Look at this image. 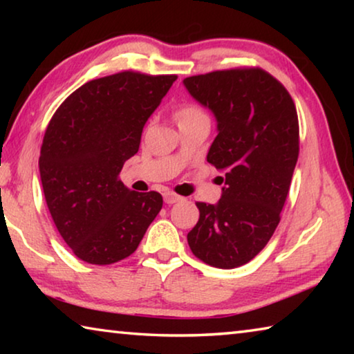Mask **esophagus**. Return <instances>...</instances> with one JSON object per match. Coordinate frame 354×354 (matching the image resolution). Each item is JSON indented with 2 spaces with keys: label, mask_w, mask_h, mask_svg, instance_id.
Listing matches in <instances>:
<instances>
[{
  "label": "esophagus",
  "mask_w": 354,
  "mask_h": 354,
  "mask_svg": "<svg viewBox=\"0 0 354 354\" xmlns=\"http://www.w3.org/2000/svg\"><path fill=\"white\" fill-rule=\"evenodd\" d=\"M164 200H165L167 205H173V203L181 201V200H183V196L176 195L175 192H165V194H164Z\"/></svg>",
  "instance_id": "obj_1"
}]
</instances>
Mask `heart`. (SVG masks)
I'll use <instances>...</instances> for the list:
<instances>
[{"instance_id": "obj_1", "label": "heart", "mask_w": 354, "mask_h": 354, "mask_svg": "<svg viewBox=\"0 0 354 354\" xmlns=\"http://www.w3.org/2000/svg\"><path fill=\"white\" fill-rule=\"evenodd\" d=\"M203 112L196 104H183L179 109L176 111V120L183 118V117H189V115H195V113Z\"/></svg>"}]
</instances>
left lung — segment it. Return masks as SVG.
I'll use <instances>...</instances> for the list:
<instances>
[{
    "label": "left lung",
    "instance_id": "left-lung-1",
    "mask_svg": "<svg viewBox=\"0 0 354 354\" xmlns=\"http://www.w3.org/2000/svg\"><path fill=\"white\" fill-rule=\"evenodd\" d=\"M217 120L207 162L225 171L217 205L196 203L187 234L198 259L217 268L250 262L281 220L299 151L298 115L289 92L262 68H231L183 81Z\"/></svg>",
    "mask_w": 354,
    "mask_h": 354
}]
</instances>
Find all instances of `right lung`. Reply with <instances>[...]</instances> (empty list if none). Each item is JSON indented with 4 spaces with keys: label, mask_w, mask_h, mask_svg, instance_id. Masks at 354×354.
Returning <instances> with one entry per match:
<instances>
[{
    "label": "right lung",
    "mask_w": 354,
    "mask_h": 354,
    "mask_svg": "<svg viewBox=\"0 0 354 354\" xmlns=\"http://www.w3.org/2000/svg\"><path fill=\"white\" fill-rule=\"evenodd\" d=\"M176 77L120 71L92 80L48 123L41 187L59 234L81 261L109 266L131 256L162 209V195L129 190L118 175Z\"/></svg>",
    "instance_id": "add662e5"
}]
</instances>
